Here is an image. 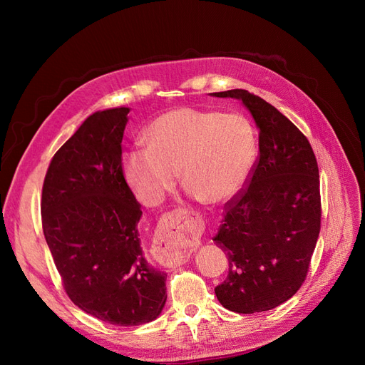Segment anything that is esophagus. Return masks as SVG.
I'll use <instances>...</instances> for the list:
<instances>
[{"instance_id": "1", "label": "esophagus", "mask_w": 365, "mask_h": 365, "mask_svg": "<svg viewBox=\"0 0 365 365\" xmlns=\"http://www.w3.org/2000/svg\"><path fill=\"white\" fill-rule=\"evenodd\" d=\"M184 224H187V216L184 213H173L165 217L168 231L158 236L153 245V254L164 267L182 264L190 257V250L182 244Z\"/></svg>"}]
</instances>
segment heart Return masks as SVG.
Wrapping results in <instances>:
<instances>
[{"mask_svg":"<svg viewBox=\"0 0 365 365\" xmlns=\"http://www.w3.org/2000/svg\"><path fill=\"white\" fill-rule=\"evenodd\" d=\"M148 148L125 152L123 172L146 205H158L178 181L190 196L219 205L244 187L257 140L250 120L237 113L176 108L157 117L145 132Z\"/></svg>","mask_w":365,"mask_h":365,"instance_id":"obj_1","label":"heart"}]
</instances>
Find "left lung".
<instances>
[{
	"label": "left lung",
	"instance_id": "left-lung-1",
	"mask_svg": "<svg viewBox=\"0 0 365 365\" xmlns=\"http://www.w3.org/2000/svg\"><path fill=\"white\" fill-rule=\"evenodd\" d=\"M242 101L259 129V160L250 185L227 202L216 245L228 275L215 288L237 314L271 311L300 289L322 222L314 150L292 121L247 90L212 93Z\"/></svg>",
	"mask_w": 365,
	"mask_h": 365
}]
</instances>
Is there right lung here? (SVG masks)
Wrapping results in <instances>:
<instances>
[{
    "instance_id": "1",
    "label": "right lung",
    "mask_w": 365,
    "mask_h": 365,
    "mask_svg": "<svg viewBox=\"0 0 365 365\" xmlns=\"http://www.w3.org/2000/svg\"><path fill=\"white\" fill-rule=\"evenodd\" d=\"M130 109L88 117L54 153L42 187V230L71 302L115 326L153 322L165 304L168 274L145 259L141 205L121 169Z\"/></svg>"
}]
</instances>
